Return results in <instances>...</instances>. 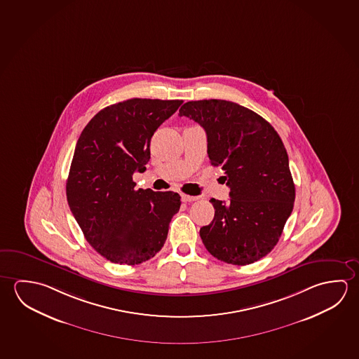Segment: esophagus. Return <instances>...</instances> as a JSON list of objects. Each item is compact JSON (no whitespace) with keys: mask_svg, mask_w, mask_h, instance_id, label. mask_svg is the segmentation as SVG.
<instances>
[{"mask_svg":"<svg viewBox=\"0 0 359 359\" xmlns=\"http://www.w3.org/2000/svg\"><path fill=\"white\" fill-rule=\"evenodd\" d=\"M182 200L184 203H193V201L199 200V196H190V195L182 194Z\"/></svg>","mask_w":359,"mask_h":359,"instance_id":"1","label":"esophagus"}]
</instances>
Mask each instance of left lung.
<instances>
[{"label":"left lung","instance_id":"left-lung-1","mask_svg":"<svg viewBox=\"0 0 359 359\" xmlns=\"http://www.w3.org/2000/svg\"><path fill=\"white\" fill-rule=\"evenodd\" d=\"M180 116L205 130L208 155L225 170L230 201L212 199L215 215L200 229L212 257L252 264L271 253L293 210L288 154L274 128L257 112L226 100L189 101Z\"/></svg>","mask_w":359,"mask_h":359}]
</instances>
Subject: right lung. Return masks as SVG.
<instances>
[{"mask_svg": "<svg viewBox=\"0 0 359 359\" xmlns=\"http://www.w3.org/2000/svg\"><path fill=\"white\" fill-rule=\"evenodd\" d=\"M182 100L130 99L107 106L77 140L66 182L72 215L88 244L112 263L135 265L164 245L180 195L135 190L147 170L154 133Z\"/></svg>", "mask_w": 359, "mask_h": 359, "instance_id": "obj_1", "label": "right lung"}]
</instances>
